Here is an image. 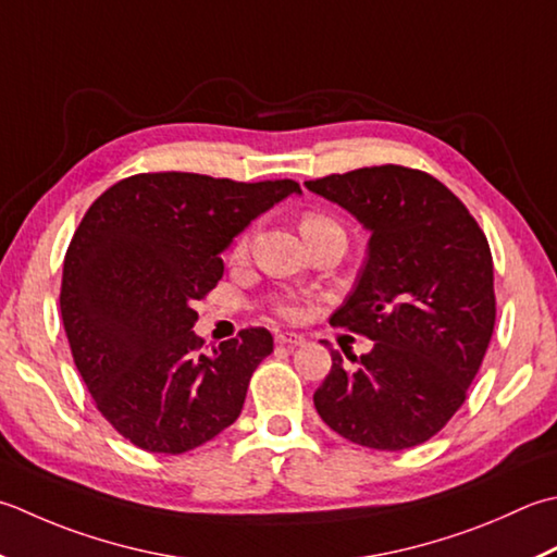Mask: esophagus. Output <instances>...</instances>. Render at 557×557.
<instances>
[{
  "label": "esophagus",
  "instance_id": "1",
  "mask_svg": "<svg viewBox=\"0 0 557 557\" xmlns=\"http://www.w3.org/2000/svg\"><path fill=\"white\" fill-rule=\"evenodd\" d=\"M275 341L280 343V345H301L304 343V335H299V333H277L275 335Z\"/></svg>",
  "mask_w": 557,
  "mask_h": 557
}]
</instances>
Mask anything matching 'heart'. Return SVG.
<instances>
[{"mask_svg":"<svg viewBox=\"0 0 557 557\" xmlns=\"http://www.w3.org/2000/svg\"><path fill=\"white\" fill-rule=\"evenodd\" d=\"M299 228H301L304 238L329 234V232H341L343 234V226L337 224L333 216L323 214V212H307V214H304ZM248 246H250V234H244L234 246V256L244 258L248 253ZM272 311L282 315V319H287V321H294V319H299V315H301L299 301L292 299V297H277L275 301H272Z\"/></svg>","mask_w":557,"mask_h":557,"instance_id":"obj_1","label":"heart"}]
</instances>
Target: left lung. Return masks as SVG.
Masks as SVG:
<instances>
[{
  "instance_id": "8db88e82",
  "label": "left lung",
  "mask_w": 557,
  "mask_h": 557,
  "mask_svg": "<svg viewBox=\"0 0 557 557\" xmlns=\"http://www.w3.org/2000/svg\"><path fill=\"white\" fill-rule=\"evenodd\" d=\"M307 188L372 232L367 263L331 323L374 347L350 355L352 367L331 350L313 406L359 446L410 449L454 418L483 364L497 311L487 238L466 205L418 169L384 163Z\"/></svg>"
}]
</instances>
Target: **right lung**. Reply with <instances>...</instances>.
Returning a JSON list of instances; mask_svg holds the SVG:
<instances>
[{
	"mask_svg": "<svg viewBox=\"0 0 557 557\" xmlns=\"http://www.w3.org/2000/svg\"><path fill=\"white\" fill-rule=\"evenodd\" d=\"M292 193L289 178L137 173L86 210L64 256V333L98 412L139 449L185 454L242 416L272 335L205 347L193 304L222 280L232 238Z\"/></svg>",
	"mask_w": 557,
	"mask_h": 557,
	"instance_id": "add662e5",
	"label": "right lung"
}]
</instances>
